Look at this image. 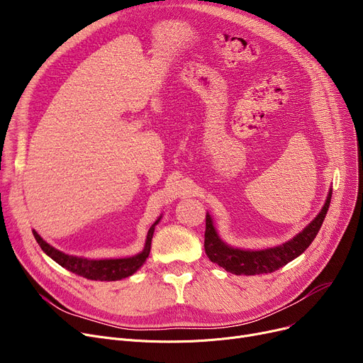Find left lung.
Here are the masks:
<instances>
[{
	"mask_svg": "<svg viewBox=\"0 0 363 363\" xmlns=\"http://www.w3.org/2000/svg\"><path fill=\"white\" fill-rule=\"evenodd\" d=\"M333 188H330L325 204L320 208L316 218L301 230L296 237L279 245L266 247V249L249 250L237 249L226 244L218 234L211 213H206V233H204V250L211 262L218 263L225 271L235 275H259L271 274L282 268L284 264L298 257L312 244L318 235L322 222L327 216L331 203Z\"/></svg>",
	"mask_w": 363,
	"mask_h": 363,
	"instance_id": "8db88e82",
	"label": "left lung"
}]
</instances>
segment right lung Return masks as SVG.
<instances>
[{
    "mask_svg": "<svg viewBox=\"0 0 363 363\" xmlns=\"http://www.w3.org/2000/svg\"><path fill=\"white\" fill-rule=\"evenodd\" d=\"M160 219L162 216H159V219L150 226L144 249L135 256L121 257V259H86V257L66 255L60 250L54 249V247L48 244L35 230H32V233L36 242L40 244V247L43 249V252L47 256H50L55 263H59L60 266H63V268H66L67 271L92 281H119L135 274L145 263L150 255L155 228L160 222Z\"/></svg>",
    "mask_w": 363,
    "mask_h": 363,
    "instance_id": "add662e5",
    "label": "right lung"
}]
</instances>
